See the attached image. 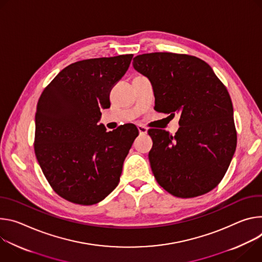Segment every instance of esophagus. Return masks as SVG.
I'll return each instance as SVG.
<instances>
[{
	"label": "esophagus",
	"instance_id": "obj_1",
	"mask_svg": "<svg viewBox=\"0 0 262 262\" xmlns=\"http://www.w3.org/2000/svg\"><path fill=\"white\" fill-rule=\"evenodd\" d=\"M137 129H138V132H139L140 135H146V134L148 133V129H147L146 127H143V126L138 125V126H137Z\"/></svg>",
	"mask_w": 262,
	"mask_h": 262
}]
</instances>
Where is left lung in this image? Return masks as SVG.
<instances>
[{"label":"left lung","mask_w":262,"mask_h":262,"mask_svg":"<svg viewBox=\"0 0 262 262\" xmlns=\"http://www.w3.org/2000/svg\"><path fill=\"white\" fill-rule=\"evenodd\" d=\"M133 68L150 80L156 111L180 114L175 136L149 130V160L157 182L178 198L212 190L225 176L237 141L225 85L209 64L189 55L142 54L134 58Z\"/></svg>","instance_id":"left-lung-1"}]
</instances>
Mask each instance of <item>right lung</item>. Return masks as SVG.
<instances>
[{
    "label": "right lung",
    "mask_w": 262,
    "mask_h": 262,
    "mask_svg": "<svg viewBox=\"0 0 262 262\" xmlns=\"http://www.w3.org/2000/svg\"><path fill=\"white\" fill-rule=\"evenodd\" d=\"M132 57L72 63L53 79L38 100L35 155L55 192L72 203L97 204L120 182L138 130L127 124L107 132L99 122L101 109L110 107L111 89L128 71Z\"/></svg>",
    "instance_id": "right-lung-1"
}]
</instances>
